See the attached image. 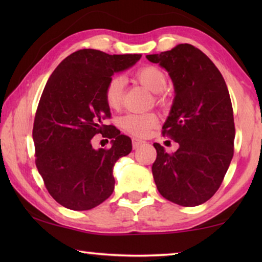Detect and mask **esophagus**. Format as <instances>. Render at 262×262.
I'll return each instance as SVG.
<instances>
[{
  "label": "esophagus",
  "mask_w": 262,
  "mask_h": 262,
  "mask_svg": "<svg viewBox=\"0 0 262 262\" xmlns=\"http://www.w3.org/2000/svg\"><path fill=\"white\" fill-rule=\"evenodd\" d=\"M145 143L144 141H142V140H139V139H133V148L134 149H137V148H140L141 145H143Z\"/></svg>",
  "instance_id": "esophagus-1"
}]
</instances>
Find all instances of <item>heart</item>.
I'll use <instances>...</instances> for the list:
<instances>
[{
    "mask_svg": "<svg viewBox=\"0 0 262 262\" xmlns=\"http://www.w3.org/2000/svg\"><path fill=\"white\" fill-rule=\"evenodd\" d=\"M134 77L141 85H143L155 94V100L159 105L166 103V76L162 69L155 66H143L134 74ZM125 79L121 76H113L105 86V100L111 108L118 110L122 104ZM158 119L155 114H127L121 119V127L129 134L144 137L157 125Z\"/></svg>",
    "mask_w": 262,
    "mask_h": 262,
    "instance_id": "1",
    "label": "heart"
}]
</instances>
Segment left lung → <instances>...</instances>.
I'll use <instances>...</instances> for the list:
<instances>
[{
	"label": "left lung",
	"instance_id": "obj_1",
	"mask_svg": "<svg viewBox=\"0 0 262 262\" xmlns=\"http://www.w3.org/2000/svg\"><path fill=\"white\" fill-rule=\"evenodd\" d=\"M147 59L165 68L173 82L176 97L162 134L179 144L167 154L154 143L155 183L166 200L199 206L217 192L233 157L236 129L228 86L209 57L189 43Z\"/></svg>",
	"mask_w": 262,
	"mask_h": 262
}]
</instances>
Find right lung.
Listing matches in <instances>:
<instances>
[{
	"mask_svg": "<svg viewBox=\"0 0 262 262\" xmlns=\"http://www.w3.org/2000/svg\"><path fill=\"white\" fill-rule=\"evenodd\" d=\"M140 57L81 50L66 57L47 81L33 123L35 165L61 206L89 210L113 193V166L132 151V140L104 125L111 118L105 86ZM97 134L112 139L113 147L94 149L92 137Z\"/></svg>",
	"mask_w": 262,
	"mask_h": 262,
	"instance_id": "1",
	"label": "right lung"
}]
</instances>
